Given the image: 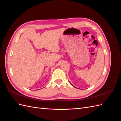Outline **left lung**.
Wrapping results in <instances>:
<instances>
[{
  "label": "left lung",
  "instance_id": "obj_1",
  "mask_svg": "<svg viewBox=\"0 0 121 121\" xmlns=\"http://www.w3.org/2000/svg\"><path fill=\"white\" fill-rule=\"evenodd\" d=\"M70 84H71V83H70ZM71 85H72V84H71Z\"/></svg>",
  "mask_w": 121,
  "mask_h": 121
}]
</instances>
